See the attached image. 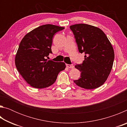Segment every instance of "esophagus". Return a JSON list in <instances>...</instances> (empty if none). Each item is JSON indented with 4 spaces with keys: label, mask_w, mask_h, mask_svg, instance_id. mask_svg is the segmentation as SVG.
Here are the masks:
<instances>
[{
    "label": "esophagus",
    "mask_w": 127,
    "mask_h": 127,
    "mask_svg": "<svg viewBox=\"0 0 127 127\" xmlns=\"http://www.w3.org/2000/svg\"><path fill=\"white\" fill-rule=\"evenodd\" d=\"M66 67H68L69 68H73L74 66L73 64H66Z\"/></svg>",
    "instance_id": "1"
}]
</instances>
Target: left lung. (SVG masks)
Segmentation results:
<instances>
[{
  "label": "left lung",
  "mask_w": 127,
  "mask_h": 127,
  "mask_svg": "<svg viewBox=\"0 0 127 127\" xmlns=\"http://www.w3.org/2000/svg\"><path fill=\"white\" fill-rule=\"evenodd\" d=\"M79 52L85 54L82 63L75 65L81 77L74 82L85 89H95L104 84L113 67L114 52L107 36L99 28L76 24L70 26Z\"/></svg>",
  "instance_id": "1"
}]
</instances>
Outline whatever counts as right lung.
Wrapping results in <instances>:
<instances>
[{"label": "right lung", "mask_w": 127, "mask_h": 127, "mask_svg": "<svg viewBox=\"0 0 127 127\" xmlns=\"http://www.w3.org/2000/svg\"><path fill=\"white\" fill-rule=\"evenodd\" d=\"M64 27L53 25L40 26L26 34L21 40L15 58L16 68L32 87L44 89L52 85L59 73L64 70L63 62L48 61L52 54L54 35Z\"/></svg>", "instance_id": "right-lung-1"}]
</instances>
